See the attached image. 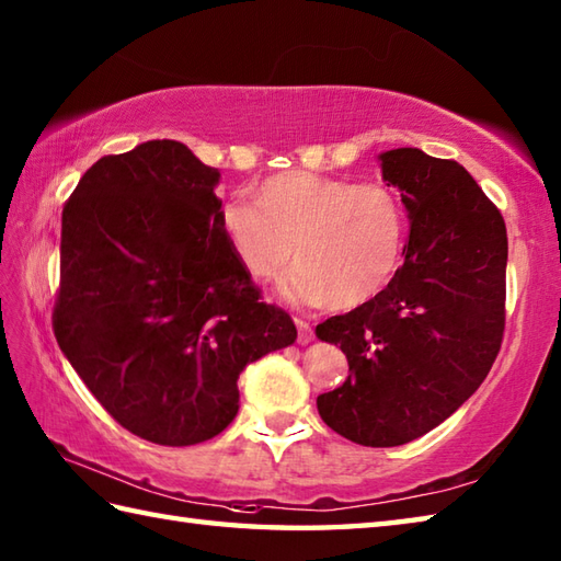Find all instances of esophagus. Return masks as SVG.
I'll use <instances>...</instances> for the list:
<instances>
[{
	"label": "esophagus",
	"instance_id": "1",
	"mask_svg": "<svg viewBox=\"0 0 561 561\" xmlns=\"http://www.w3.org/2000/svg\"><path fill=\"white\" fill-rule=\"evenodd\" d=\"M296 328H299V344H308L313 340V325L308 323V320H304V318H296Z\"/></svg>",
	"mask_w": 561,
	"mask_h": 561
}]
</instances>
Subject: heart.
I'll list each match as a JSON object with an SVG mask.
<instances>
[{"mask_svg":"<svg viewBox=\"0 0 561 561\" xmlns=\"http://www.w3.org/2000/svg\"><path fill=\"white\" fill-rule=\"evenodd\" d=\"M253 202L229 199L217 217L253 279H277L294 255L291 296L350 311L376 299L400 270L410 221L388 183L289 171L260 183Z\"/></svg>","mask_w":561,"mask_h":561,"instance_id":"obj_1","label":"heart"}]
</instances>
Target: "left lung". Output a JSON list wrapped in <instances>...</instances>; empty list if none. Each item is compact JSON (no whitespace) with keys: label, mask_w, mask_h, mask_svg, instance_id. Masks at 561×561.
I'll use <instances>...</instances> for the list:
<instances>
[{"label":"left lung","mask_w":561,"mask_h":561,"mask_svg":"<svg viewBox=\"0 0 561 561\" xmlns=\"http://www.w3.org/2000/svg\"><path fill=\"white\" fill-rule=\"evenodd\" d=\"M380 165L410 211V241L376 299L316 328L350 364L318 412L354 444L390 448L448 420L490 374L504 340L508 238L458 161L392 149Z\"/></svg>","instance_id":"1"}]
</instances>
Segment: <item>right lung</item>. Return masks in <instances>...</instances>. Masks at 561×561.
I'll return each mask as SVG.
<instances>
[{"label":"right lung","instance_id":"right-lung-1","mask_svg":"<svg viewBox=\"0 0 561 561\" xmlns=\"http://www.w3.org/2000/svg\"><path fill=\"white\" fill-rule=\"evenodd\" d=\"M219 171L181 141L103 157L62 209L53 330L103 410L159 446H195L238 412V376L289 347L217 226Z\"/></svg>","mask_w":561,"mask_h":561}]
</instances>
